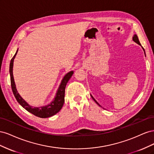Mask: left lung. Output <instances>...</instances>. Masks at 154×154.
I'll return each mask as SVG.
<instances>
[{"label": "left lung", "instance_id": "left-lung-1", "mask_svg": "<svg viewBox=\"0 0 154 154\" xmlns=\"http://www.w3.org/2000/svg\"><path fill=\"white\" fill-rule=\"evenodd\" d=\"M132 40H133V41L134 42H136V43H137V44H139V45H141V44H140V42H139V39H138V37H137V35H134V36H133V37H132ZM141 48H143V51H144V54H145V51H144V48L142 47V46H141ZM145 57H146V54H145ZM91 96L92 97V100H94L95 102H96V103L97 104V105H98L100 106H101V105L98 103H97V102L96 101V100L94 98V97H93V96L91 94Z\"/></svg>", "mask_w": 154, "mask_h": 154}]
</instances>
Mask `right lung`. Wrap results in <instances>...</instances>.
I'll list each match as a JSON object with an SVG mask.
<instances>
[{
    "label": "right lung",
    "mask_w": 154,
    "mask_h": 154,
    "mask_svg": "<svg viewBox=\"0 0 154 154\" xmlns=\"http://www.w3.org/2000/svg\"><path fill=\"white\" fill-rule=\"evenodd\" d=\"M18 52V49L15 54L13 56V57L11 60L10 65V78H11V85L12 88V91L13 92V94L15 96L17 101L18 102L22 107L27 110L31 114L39 117L41 118H49L57 114L58 112L62 109V106L64 103L65 101V89H66V87L67 82L71 78L72 75L74 73V71H71L67 73L66 75L63 78L62 80L60 83V85L58 88L57 92L56 93V96L53 100L51 102V103L45 106H39V107H33L29 105L27 102L22 98L18 92L16 85L14 80L13 74V62L14 59H15L16 55Z\"/></svg>",
    "instance_id": "obj_1"
}]
</instances>
